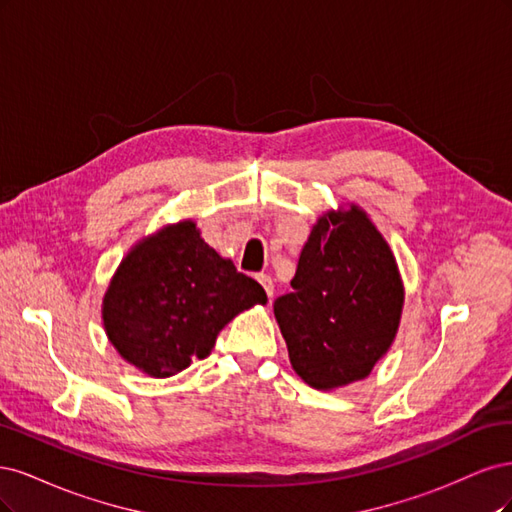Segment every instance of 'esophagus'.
<instances>
[{
	"label": "esophagus",
	"mask_w": 512,
	"mask_h": 512,
	"mask_svg": "<svg viewBox=\"0 0 512 512\" xmlns=\"http://www.w3.org/2000/svg\"><path fill=\"white\" fill-rule=\"evenodd\" d=\"M257 280L263 285V289H266L268 298L272 300V295H274V283H272V278H270L268 274H257Z\"/></svg>",
	"instance_id": "34e87169"
}]
</instances>
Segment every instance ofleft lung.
<instances>
[{
	"mask_svg": "<svg viewBox=\"0 0 512 512\" xmlns=\"http://www.w3.org/2000/svg\"><path fill=\"white\" fill-rule=\"evenodd\" d=\"M404 304L391 249L364 210L327 212L300 253L274 317L293 370L315 389L366 378L391 346Z\"/></svg>",
	"mask_w": 512,
	"mask_h": 512,
	"instance_id": "obj_1",
	"label": "left lung"
}]
</instances>
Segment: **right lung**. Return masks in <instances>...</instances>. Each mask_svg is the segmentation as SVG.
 I'll return each instance as SVG.
<instances>
[{
	"instance_id": "right-lung-1",
	"label": "right lung",
	"mask_w": 512,
	"mask_h": 512,
	"mask_svg": "<svg viewBox=\"0 0 512 512\" xmlns=\"http://www.w3.org/2000/svg\"><path fill=\"white\" fill-rule=\"evenodd\" d=\"M263 287L200 238L193 221L161 229L129 251L104 295L114 349L166 378L210 355L238 312L266 304Z\"/></svg>"
}]
</instances>
